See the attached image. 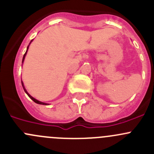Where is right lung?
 Listing matches in <instances>:
<instances>
[{"label": "right lung", "instance_id": "obj_1", "mask_svg": "<svg viewBox=\"0 0 154 154\" xmlns=\"http://www.w3.org/2000/svg\"><path fill=\"white\" fill-rule=\"evenodd\" d=\"M31 42H32V41H31ZM28 47H29V46H28ZM28 47H27V50H28ZM27 51H26V53H25V54H24V57H23V60H22V63H23V62H24V57H25V56H26V54H27ZM21 83H22V86H23V88H24V91H25V92H26V93H27V95H28V96H29V97H30V98H31V99H32V100H33V101H34V102H35V103H38V104H43V105H47V103H43V102H41V101H38V100H36V99H35V98H34V97H32V96H30V95H29V94H28V93H27V90H26V89H25V88H24V86H23V83H22V82H21Z\"/></svg>", "mask_w": 154, "mask_h": 154}]
</instances>
